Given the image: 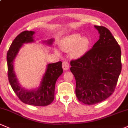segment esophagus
Instances as JSON below:
<instances>
[{
    "instance_id": "34e87169",
    "label": "esophagus",
    "mask_w": 128,
    "mask_h": 128,
    "mask_svg": "<svg viewBox=\"0 0 128 128\" xmlns=\"http://www.w3.org/2000/svg\"><path fill=\"white\" fill-rule=\"evenodd\" d=\"M62 68L64 70H68L70 68V65H69V64H68V62L66 61H64V62L62 63Z\"/></svg>"
}]
</instances>
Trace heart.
Masks as SVG:
<instances>
[{"instance_id":"b5f03b06","label":"heart","mask_w":128,"mask_h":128,"mask_svg":"<svg viewBox=\"0 0 128 128\" xmlns=\"http://www.w3.org/2000/svg\"><path fill=\"white\" fill-rule=\"evenodd\" d=\"M89 46V41L86 37L82 38L80 34H72L67 37L64 43V47L66 49H74V54L80 56L86 51Z\"/></svg>"}]
</instances>
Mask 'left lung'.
<instances>
[{
    "label": "left lung",
    "mask_w": 128,
    "mask_h": 128,
    "mask_svg": "<svg viewBox=\"0 0 128 128\" xmlns=\"http://www.w3.org/2000/svg\"><path fill=\"white\" fill-rule=\"evenodd\" d=\"M94 27L100 34L99 40L82 57L70 62L76 96L88 105L101 102L114 93L122 71L120 45L106 27Z\"/></svg>",
    "instance_id": "obj_1"
}]
</instances>
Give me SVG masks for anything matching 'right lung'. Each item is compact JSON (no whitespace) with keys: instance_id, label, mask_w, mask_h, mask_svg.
Segmentation results:
<instances>
[{"instance_id":"right-lung-1","label":"right lung","mask_w":128,"mask_h":128,"mask_svg":"<svg viewBox=\"0 0 128 128\" xmlns=\"http://www.w3.org/2000/svg\"><path fill=\"white\" fill-rule=\"evenodd\" d=\"M33 31H24L19 34L13 42L7 52L6 60L8 64V77L13 91L22 102L35 106H45L50 104L54 100L56 82L58 77L63 73L62 62L48 64L47 70L40 84V86L36 90H27L23 88L18 83L15 75L13 61L20 49L24 43L34 42ZM53 40L46 42L51 45Z\"/></svg>"}]
</instances>
